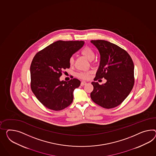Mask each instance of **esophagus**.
Listing matches in <instances>:
<instances>
[{"mask_svg":"<svg viewBox=\"0 0 156 156\" xmlns=\"http://www.w3.org/2000/svg\"><path fill=\"white\" fill-rule=\"evenodd\" d=\"M86 84H87V83H86V82H85V81H82V82L81 83V86H84V85H85Z\"/></svg>","mask_w":156,"mask_h":156,"instance_id":"esophagus-1","label":"esophagus"}]
</instances>
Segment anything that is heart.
Instances as JSON below:
<instances>
[{
  "instance_id": "obj_1",
  "label": "heart",
  "mask_w": 156,
  "mask_h": 156,
  "mask_svg": "<svg viewBox=\"0 0 156 156\" xmlns=\"http://www.w3.org/2000/svg\"><path fill=\"white\" fill-rule=\"evenodd\" d=\"M81 54L86 57L89 60H93L95 56V53L93 50V49L88 46L85 47L81 50ZM69 63L70 66H72L74 63V59L72 56L69 59ZM89 75H90L89 72H80L77 74V76L79 78L83 79H87L89 77Z\"/></svg>"
}]
</instances>
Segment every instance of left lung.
<instances>
[{
    "label": "left lung",
    "mask_w": 156,
    "mask_h": 156,
    "mask_svg": "<svg viewBox=\"0 0 156 156\" xmlns=\"http://www.w3.org/2000/svg\"><path fill=\"white\" fill-rule=\"evenodd\" d=\"M100 54V66L94 79L104 78L106 83L92 82V101L105 108H115L123 102L134 85V65L124 49L105 40H92Z\"/></svg>",
    "instance_id": "8db88e82"
}]
</instances>
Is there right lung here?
<instances>
[{"label": "right lung", "instance_id": "right-lung-1", "mask_svg": "<svg viewBox=\"0 0 156 156\" xmlns=\"http://www.w3.org/2000/svg\"><path fill=\"white\" fill-rule=\"evenodd\" d=\"M83 41H58L37 52L30 66V86L37 98L45 107L59 111L72 104L75 89L80 81H60L64 69L70 67L69 59L81 48Z\"/></svg>", "mask_w": 156, "mask_h": 156}]
</instances>
